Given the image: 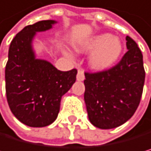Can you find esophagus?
Wrapping results in <instances>:
<instances>
[{"label": "esophagus", "mask_w": 151, "mask_h": 151, "mask_svg": "<svg viewBox=\"0 0 151 151\" xmlns=\"http://www.w3.org/2000/svg\"><path fill=\"white\" fill-rule=\"evenodd\" d=\"M77 81H84V79H85V75H84V72H83V70H79V71H78V73H77Z\"/></svg>", "instance_id": "esophagus-1"}]
</instances>
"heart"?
<instances>
[{"label":"heart","mask_w":151,"mask_h":151,"mask_svg":"<svg viewBox=\"0 0 151 151\" xmlns=\"http://www.w3.org/2000/svg\"><path fill=\"white\" fill-rule=\"evenodd\" d=\"M75 48L81 52L92 50L89 57V65L98 71L105 70L113 66L122 52L120 40L108 33L94 35L79 42Z\"/></svg>","instance_id":"heart-1"}]
</instances>
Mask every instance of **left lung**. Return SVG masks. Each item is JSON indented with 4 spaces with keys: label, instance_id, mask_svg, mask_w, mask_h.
<instances>
[{
    "label": "left lung",
    "instance_id": "left-lung-1",
    "mask_svg": "<svg viewBox=\"0 0 151 151\" xmlns=\"http://www.w3.org/2000/svg\"><path fill=\"white\" fill-rule=\"evenodd\" d=\"M128 51L108 70L85 73L84 101L91 123L102 129L124 124L139 104L145 81L143 56L137 43L126 37Z\"/></svg>",
    "mask_w": 151,
    "mask_h": 151
}]
</instances>
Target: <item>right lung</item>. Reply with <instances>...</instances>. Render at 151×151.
<instances>
[{
	"label": "right lung",
	"instance_id": "obj_1",
	"mask_svg": "<svg viewBox=\"0 0 151 151\" xmlns=\"http://www.w3.org/2000/svg\"><path fill=\"white\" fill-rule=\"evenodd\" d=\"M54 20L28 25L12 40L5 67L9 107L22 123L46 127L57 119L61 97L76 81L77 70L61 71L50 61L36 58L32 47L37 32L50 30Z\"/></svg>",
	"mask_w": 151,
	"mask_h": 151
}]
</instances>
